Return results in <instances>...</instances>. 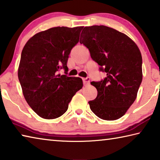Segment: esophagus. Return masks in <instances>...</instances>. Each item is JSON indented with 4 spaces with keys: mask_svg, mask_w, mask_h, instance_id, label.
Instances as JSON below:
<instances>
[{
    "mask_svg": "<svg viewBox=\"0 0 160 160\" xmlns=\"http://www.w3.org/2000/svg\"><path fill=\"white\" fill-rule=\"evenodd\" d=\"M83 83L84 85H88L90 83V79L89 78L87 77V78H83Z\"/></svg>",
    "mask_w": 160,
    "mask_h": 160,
    "instance_id": "obj_1",
    "label": "esophagus"
}]
</instances>
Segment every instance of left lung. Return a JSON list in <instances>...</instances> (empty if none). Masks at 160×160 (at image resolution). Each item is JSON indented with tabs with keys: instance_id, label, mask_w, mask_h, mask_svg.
Listing matches in <instances>:
<instances>
[{
	"instance_id": "8db88e82",
	"label": "left lung",
	"mask_w": 160,
	"mask_h": 160,
	"mask_svg": "<svg viewBox=\"0 0 160 160\" xmlns=\"http://www.w3.org/2000/svg\"><path fill=\"white\" fill-rule=\"evenodd\" d=\"M80 43L106 73L103 80L91 83L98 91L96 99L88 102L91 110L101 119H119L134 103L142 80L139 48L125 34L104 25L85 27Z\"/></svg>"
}]
</instances>
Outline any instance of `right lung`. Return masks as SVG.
I'll list each match as a JSON object with an SVG mask.
<instances>
[{
  "label": "right lung",
  "instance_id": "add662e5",
  "mask_svg": "<svg viewBox=\"0 0 160 160\" xmlns=\"http://www.w3.org/2000/svg\"><path fill=\"white\" fill-rule=\"evenodd\" d=\"M83 27H56L42 31L29 39L23 48L18 75L29 106L44 119L59 118L83 87L79 77L57 74L68 71L72 49L78 42Z\"/></svg>",
  "mask_w": 160,
  "mask_h": 160
}]
</instances>
